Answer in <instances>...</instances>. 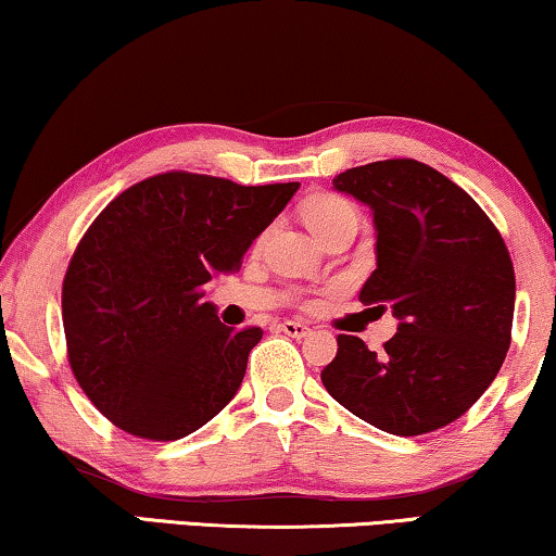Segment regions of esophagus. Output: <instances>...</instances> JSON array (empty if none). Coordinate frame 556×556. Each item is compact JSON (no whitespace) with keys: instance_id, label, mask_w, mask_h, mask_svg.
<instances>
[{"instance_id":"esophagus-1","label":"esophagus","mask_w":556,"mask_h":556,"mask_svg":"<svg viewBox=\"0 0 556 556\" xmlns=\"http://www.w3.org/2000/svg\"><path fill=\"white\" fill-rule=\"evenodd\" d=\"M277 329H279V331H285L287 337H294V339H302V337L309 334V327L302 325V321H292V319L279 321Z\"/></svg>"}]
</instances>
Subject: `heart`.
I'll return each instance as SVG.
<instances>
[{"label": "heart", "instance_id": "obj_1", "mask_svg": "<svg viewBox=\"0 0 556 556\" xmlns=\"http://www.w3.org/2000/svg\"><path fill=\"white\" fill-rule=\"evenodd\" d=\"M344 219H357V212H354V206L350 202H344L342 197L319 194L312 197L309 202L304 204V222L306 227L314 231V237Z\"/></svg>", "mask_w": 556, "mask_h": 556}]
</instances>
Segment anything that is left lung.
<instances>
[{
  "instance_id": "obj_1",
  "label": "left lung",
  "mask_w": 556,
  "mask_h": 556,
  "mask_svg": "<svg viewBox=\"0 0 556 556\" xmlns=\"http://www.w3.org/2000/svg\"><path fill=\"white\" fill-rule=\"evenodd\" d=\"M331 185L375 217L377 269L359 302L392 306L400 325L382 352L339 334L321 382L382 432H434L486 392L507 357L515 317L507 247L475 199L421 162H371Z\"/></svg>"
}]
</instances>
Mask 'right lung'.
I'll use <instances>...</instances> for the list:
<instances>
[{
    "instance_id": "obj_1",
    "label": "right lung",
    "mask_w": 556,
    "mask_h": 556,
    "mask_svg": "<svg viewBox=\"0 0 556 556\" xmlns=\"http://www.w3.org/2000/svg\"><path fill=\"white\" fill-rule=\"evenodd\" d=\"M296 189L167 172L94 219L66 269L62 321L74 377L112 425L169 442L231 402L262 329L222 325L204 285L239 269Z\"/></svg>"
}]
</instances>
